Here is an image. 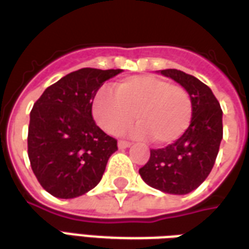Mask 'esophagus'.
Returning <instances> with one entry per match:
<instances>
[{
	"mask_svg": "<svg viewBox=\"0 0 249 249\" xmlns=\"http://www.w3.org/2000/svg\"><path fill=\"white\" fill-rule=\"evenodd\" d=\"M130 146H131V143L127 142V141H119L118 142V147L119 149H126V147H130Z\"/></svg>",
	"mask_w": 249,
	"mask_h": 249,
	"instance_id": "34e87169",
	"label": "esophagus"
}]
</instances>
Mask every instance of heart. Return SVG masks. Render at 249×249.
I'll return each mask as SVG.
<instances>
[{
    "mask_svg": "<svg viewBox=\"0 0 249 249\" xmlns=\"http://www.w3.org/2000/svg\"><path fill=\"white\" fill-rule=\"evenodd\" d=\"M133 135L150 137L154 143H172L181 138L192 121L193 106L182 86L154 75H137L114 84V92L100 89L92 100L95 122L108 134L121 133L134 121Z\"/></svg>",
    "mask_w": 249,
    "mask_h": 249,
    "instance_id": "obj_1",
    "label": "heart"
}]
</instances>
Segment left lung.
<instances>
[{"label":"left lung","mask_w":249,"mask_h":249,"mask_svg":"<svg viewBox=\"0 0 249 249\" xmlns=\"http://www.w3.org/2000/svg\"><path fill=\"white\" fill-rule=\"evenodd\" d=\"M189 92L193 114L188 130L174 143L150 150L139 169L144 182L169 195H188L197 189L216 162L223 139V110L212 89L197 77L178 70H162Z\"/></svg>","instance_id":"1"}]
</instances>
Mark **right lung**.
I'll list each match as a JSON object with an SVG mask.
<instances>
[{
	"label": "right lung",
	"instance_id": "obj_1",
	"mask_svg": "<svg viewBox=\"0 0 249 249\" xmlns=\"http://www.w3.org/2000/svg\"><path fill=\"white\" fill-rule=\"evenodd\" d=\"M122 70L82 68L49 86L31 111L28 157L37 181L57 198H75L99 184L118 142L96 126L92 100Z\"/></svg>",
	"mask_w": 249,
	"mask_h": 249
}]
</instances>
